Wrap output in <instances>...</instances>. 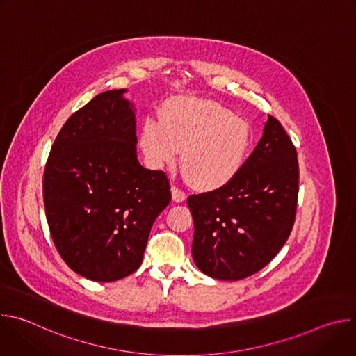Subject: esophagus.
<instances>
[{"label": "esophagus", "mask_w": 356, "mask_h": 356, "mask_svg": "<svg viewBox=\"0 0 356 356\" xmlns=\"http://www.w3.org/2000/svg\"><path fill=\"white\" fill-rule=\"evenodd\" d=\"M172 198L176 202H181L186 200V193L181 188H179L177 186H172Z\"/></svg>", "instance_id": "esophagus-1"}]
</instances>
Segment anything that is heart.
<instances>
[{
	"label": "heart",
	"instance_id": "heart-1",
	"mask_svg": "<svg viewBox=\"0 0 356 356\" xmlns=\"http://www.w3.org/2000/svg\"><path fill=\"white\" fill-rule=\"evenodd\" d=\"M147 163L161 169L175 163L201 190L229 183L243 166L252 142L249 125L211 99L175 97L159 110V121L147 118L139 135Z\"/></svg>",
	"mask_w": 356,
	"mask_h": 356
}]
</instances>
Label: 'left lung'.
Returning a JSON list of instances; mask_svg holds the SVG:
<instances>
[{"label": "left lung", "mask_w": 356, "mask_h": 356, "mask_svg": "<svg viewBox=\"0 0 356 356\" xmlns=\"http://www.w3.org/2000/svg\"><path fill=\"white\" fill-rule=\"evenodd\" d=\"M296 147L272 115L264 136L225 186L187 198L193 221V259L220 280H239L265 268L286 243L296 220Z\"/></svg>", "instance_id": "1"}]
</instances>
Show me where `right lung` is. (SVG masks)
Segmentation results:
<instances>
[{
	"mask_svg": "<svg viewBox=\"0 0 356 356\" xmlns=\"http://www.w3.org/2000/svg\"><path fill=\"white\" fill-rule=\"evenodd\" d=\"M124 92H101L66 121L43 175L59 255L94 282H114L140 266L150 228L172 200L166 173L138 162L136 121Z\"/></svg>",
	"mask_w": 356,
	"mask_h": 356,
	"instance_id": "right-lung-1",
	"label": "right lung"
}]
</instances>
